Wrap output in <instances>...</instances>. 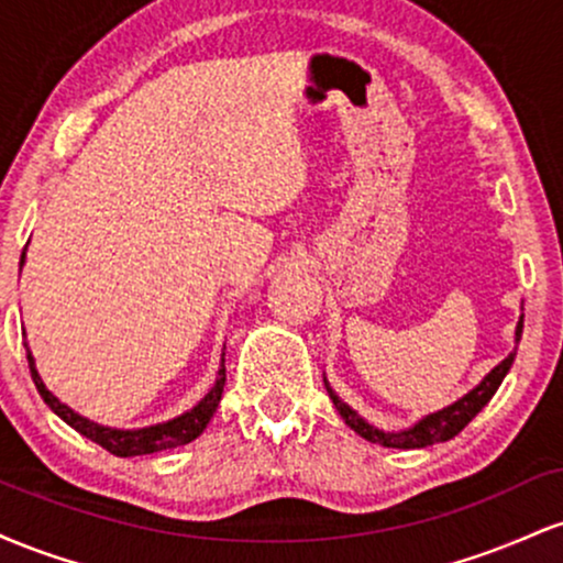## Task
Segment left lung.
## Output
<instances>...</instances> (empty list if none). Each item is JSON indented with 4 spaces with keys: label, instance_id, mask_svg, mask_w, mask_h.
Listing matches in <instances>:
<instances>
[{
    "label": "left lung",
    "instance_id": "left-lung-1",
    "mask_svg": "<svg viewBox=\"0 0 563 563\" xmlns=\"http://www.w3.org/2000/svg\"><path fill=\"white\" fill-rule=\"evenodd\" d=\"M521 331H525V314H521L519 322H516V346H519V341H521ZM514 357H516V349L508 354L506 360H503V363H497L493 371H489L487 376H484L468 394H463L461 399H455L452 405L442 407V410L429 412V416H423L421 421L407 426V429H402V431H384V429H378V426L367 423L357 410H352V407H349L344 399H341L339 394L331 389L328 378H325V389H328V394H331L335 410L341 412L344 423L352 431H357L360 437L367 439V442L384 444V448L418 450V448H429V444H437V442H448V439L461 434V431L466 429L471 421H474L476 412H479L482 407L495 397L497 386L503 384V378L508 376L510 365H514Z\"/></svg>",
    "mask_w": 563,
    "mask_h": 563
}]
</instances>
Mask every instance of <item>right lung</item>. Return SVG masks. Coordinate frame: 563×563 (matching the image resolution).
I'll return each mask as SVG.
<instances>
[{"label":"right lung","mask_w":563,"mask_h":563,"mask_svg":"<svg viewBox=\"0 0 563 563\" xmlns=\"http://www.w3.org/2000/svg\"><path fill=\"white\" fill-rule=\"evenodd\" d=\"M25 249H29V245H25ZM25 249L21 254V269L25 264ZM23 346H25V357H29L31 378H34L36 389L42 394V399L47 402L49 410H53L57 418H63L70 429L79 431L81 437L92 439V442L100 444V448H106L108 452H113V455L119 457L151 455V452L172 450V448H179V444H187L192 442V439H198L203 434V429L209 426L211 418H214L217 405L224 391V378H228L224 376V354H222V365H219L217 371L214 386L203 394V399H200L198 405H192L190 410H185L183 416H174L169 421H161L153 426H142V429H115V426H102V423L89 421V418H84L81 412H76L74 407L60 402V399L47 389V384H44L42 376H38L36 360L34 354H31L29 341H23Z\"/></svg>","instance_id":"right-lung-1"}]
</instances>
